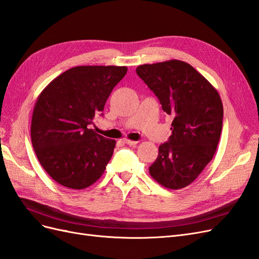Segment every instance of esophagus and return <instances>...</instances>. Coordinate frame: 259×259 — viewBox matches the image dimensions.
Returning <instances> with one entry per match:
<instances>
[{
	"label": "esophagus",
	"mask_w": 259,
	"mask_h": 259,
	"mask_svg": "<svg viewBox=\"0 0 259 259\" xmlns=\"http://www.w3.org/2000/svg\"><path fill=\"white\" fill-rule=\"evenodd\" d=\"M124 143L126 144V145H130V146H134L138 142H136V140H131V139H124Z\"/></svg>",
	"instance_id": "1"
}]
</instances>
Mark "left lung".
<instances>
[{"label": "left lung", "mask_w": 259, "mask_h": 259, "mask_svg": "<svg viewBox=\"0 0 259 259\" xmlns=\"http://www.w3.org/2000/svg\"><path fill=\"white\" fill-rule=\"evenodd\" d=\"M136 72L158 97L163 111L174 117L171 135L159 147L149 173L163 187L182 189L195 180L215 154L223 128L221 96L182 60L142 65Z\"/></svg>", "instance_id": "8db88e82"}]
</instances>
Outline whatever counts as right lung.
I'll list each match as a JSON object with an SVG mask.
<instances>
[{
  "mask_svg": "<svg viewBox=\"0 0 259 259\" xmlns=\"http://www.w3.org/2000/svg\"><path fill=\"white\" fill-rule=\"evenodd\" d=\"M126 67L79 66L54 79L38 95L31 121V140L42 167L56 183L85 189L104 174L115 140L89 128L104 111Z\"/></svg>",
  "mask_w": 259,
  "mask_h": 259,
  "instance_id": "right-lung-1",
  "label": "right lung"
}]
</instances>
